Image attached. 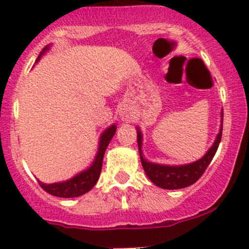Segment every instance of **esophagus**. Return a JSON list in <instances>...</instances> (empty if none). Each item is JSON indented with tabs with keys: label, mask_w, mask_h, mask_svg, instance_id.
I'll use <instances>...</instances> for the list:
<instances>
[{
	"label": "esophagus",
	"mask_w": 249,
	"mask_h": 249,
	"mask_svg": "<svg viewBox=\"0 0 249 249\" xmlns=\"http://www.w3.org/2000/svg\"><path fill=\"white\" fill-rule=\"evenodd\" d=\"M120 117H122L123 122H130L132 119V113L127 108H124L120 110Z\"/></svg>",
	"instance_id": "esophagus-1"
}]
</instances>
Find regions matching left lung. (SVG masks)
Segmentation results:
<instances>
[{"mask_svg": "<svg viewBox=\"0 0 249 249\" xmlns=\"http://www.w3.org/2000/svg\"><path fill=\"white\" fill-rule=\"evenodd\" d=\"M224 117V113H221V118ZM223 122V120H221ZM139 130V129H137ZM221 135H223V124L220 126L218 136H216L215 142L213 146L209 148V151L202 157L199 160L194 161L191 164H186V165H161V164L149 163L142 156L141 146H142V135L141 131H137V143H139L140 157H141V163L143 166V170L146 175L148 176L149 180L157 185L158 187L166 190H178L191 186L192 183L196 182L203 173L206 171L207 166L211 164L212 159L215 156L216 149H218L219 143L221 141Z\"/></svg>", "mask_w": 249, "mask_h": 249, "instance_id": "obj_1", "label": "left lung"}]
</instances>
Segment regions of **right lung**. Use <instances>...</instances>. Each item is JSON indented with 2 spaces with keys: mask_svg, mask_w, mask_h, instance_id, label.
Returning <instances> with one entry per match:
<instances>
[{
  "mask_svg": "<svg viewBox=\"0 0 249 249\" xmlns=\"http://www.w3.org/2000/svg\"><path fill=\"white\" fill-rule=\"evenodd\" d=\"M47 50L48 46H46V47L41 51L40 54H38L36 62L40 59L41 55H42ZM115 130H117V126H115V125H112V126L108 127V129L103 132L102 136H101L100 139V147H98L97 156H96L95 161L92 163V165H91L88 170L78 174V175L74 176L73 178H71V180L68 181H64V182L43 183L41 182V181H38V185L50 195H53V196L55 197H62V198L79 197L81 196V195L90 191L98 181V178H100L101 170H102L103 156H105L106 148H107V146L109 144V141L112 140V137L114 136Z\"/></svg>",
  "mask_w": 249,
  "mask_h": 249,
  "instance_id": "right-lung-1",
  "label": "right lung"
}]
</instances>
